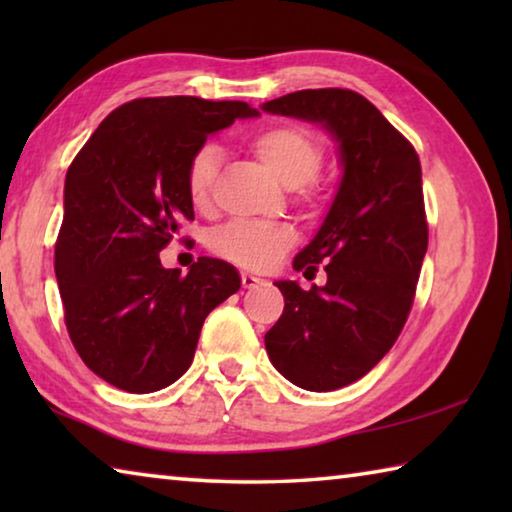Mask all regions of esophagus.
Listing matches in <instances>:
<instances>
[{"instance_id":"esophagus-1","label":"esophagus","mask_w":512,"mask_h":512,"mask_svg":"<svg viewBox=\"0 0 512 512\" xmlns=\"http://www.w3.org/2000/svg\"><path fill=\"white\" fill-rule=\"evenodd\" d=\"M241 284H244V289H255L257 284H264V280H262V277H257L255 273L244 271V273H241Z\"/></svg>"}]
</instances>
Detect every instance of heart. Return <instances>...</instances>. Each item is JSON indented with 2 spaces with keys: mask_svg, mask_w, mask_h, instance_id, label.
Segmentation results:
<instances>
[{
  "mask_svg": "<svg viewBox=\"0 0 512 512\" xmlns=\"http://www.w3.org/2000/svg\"><path fill=\"white\" fill-rule=\"evenodd\" d=\"M250 149L275 173L284 187H302L316 178L323 164V146L314 133L296 124H277L259 131L250 140ZM221 149L212 142L201 144L192 153L185 171V189L194 207L203 210L210 203L219 176ZM296 241L289 223L232 221L210 235L216 255L244 268H271Z\"/></svg>",
  "mask_w": 512,
  "mask_h": 512,
  "instance_id": "1",
  "label": "heart"
}]
</instances>
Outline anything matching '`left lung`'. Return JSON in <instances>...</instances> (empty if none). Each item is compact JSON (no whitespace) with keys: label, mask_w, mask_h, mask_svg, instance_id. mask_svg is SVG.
I'll use <instances>...</instances> for the list:
<instances>
[{"label":"left lung","mask_w":512,"mask_h":512,"mask_svg":"<svg viewBox=\"0 0 512 512\" xmlns=\"http://www.w3.org/2000/svg\"><path fill=\"white\" fill-rule=\"evenodd\" d=\"M264 112L320 124L339 144L341 185L296 271L325 264V287L280 280L284 311L264 336L268 359L291 384L327 393L361 379L393 348L409 316L427 253L420 158L361 97L341 88L300 90Z\"/></svg>","instance_id":"left-lung-1"}]
</instances>
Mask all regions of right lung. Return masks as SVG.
Listing matches in <instances>:
<instances>
[{"label":"right lung","instance_id":"add662e5","mask_svg":"<svg viewBox=\"0 0 512 512\" xmlns=\"http://www.w3.org/2000/svg\"><path fill=\"white\" fill-rule=\"evenodd\" d=\"M244 101L135 99L112 110L69 164L56 241L65 325L85 366L126 393H153L192 366L210 311L241 277L198 257L187 275L160 250L194 219L187 162L207 135L257 117Z\"/></svg>","mask_w":512,"mask_h":512}]
</instances>
